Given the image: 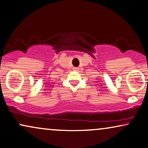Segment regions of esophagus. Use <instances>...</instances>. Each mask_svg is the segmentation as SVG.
Returning <instances> with one entry per match:
<instances>
[{
  "label": "esophagus",
  "instance_id": "esophagus-1",
  "mask_svg": "<svg viewBox=\"0 0 148 148\" xmlns=\"http://www.w3.org/2000/svg\"><path fill=\"white\" fill-rule=\"evenodd\" d=\"M73 70H74V71H78V70H79V68H76V67H75V68H73Z\"/></svg>",
  "mask_w": 148,
  "mask_h": 148
}]
</instances>
